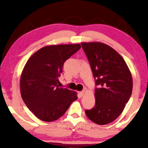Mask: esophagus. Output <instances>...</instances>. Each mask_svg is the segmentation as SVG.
I'll return each mask as SVG.
<instances>
[{"instance_id":"34e87169","label":"esophagus","mask_w":148,"mask_h":148,"mask_svg":"<svg viewBox=\"0 0 148 148\" xmlns=\"http://www.w3.org/2000/svg\"><path fill=\"white\" fill-rule=\"evenodd\" d=\"M83 94H84V90L80 92H79V95L81 96H83Z\"/></svg>"}]
</instances>
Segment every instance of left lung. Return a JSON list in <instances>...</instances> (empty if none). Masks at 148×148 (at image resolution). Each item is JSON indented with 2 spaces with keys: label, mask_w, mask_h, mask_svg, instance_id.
Returning a JSON list of instances; mask_svg holds the SVG:
<instances>
[{
  "label": "left lung",
  "mask_w": 148,
  "mask_h": 148,
  "mask_svg": "<svg viewBox=\"0 0 148 148\" xmlns=\"http://www.w3.org/2000/svg\"><path fill=\"white\" fill-rule=\"evenodd\" d=\"M95 79V106L86 110L89 119L104 125L115 120L129 101L132 79L127 64L118 52L101 42H82Z\"/></svg>",
  "instance_id": "left-lung-1"
}]
</instances>
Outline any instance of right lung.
<instances>
[{
	"label": "right lung",
	"mask_w": 148,
	"mask_h": 148,
	"mask_svg": "<svg viewBox=\"0 0 148 148\" xmlns=\"http://www.w3.org/2000/svg\"><path fill=\"white\" fill-rule=\"evenodd\" d=\"M81 47L79 44L47 46L27 62L20 79L21 98L41 121L57 120L77 99L75 92L58 87V83L65 62Z\"/></svg>",
	"instance_id": "1"
}]
</instances>
